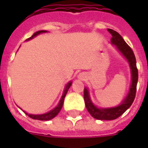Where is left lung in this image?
<instances>
[{"label":"left lung","mask_w":148,"mask_h":148,"mask_svg":"<svg viewBox=\"0 0 148 148\" xmlns=\"http://www.w3.org/2000/svg\"><path fill=\"white\" fill-rule=\"evenodd\" d=\"M108 31L111 34V44L117 47V50L123 54L124 58H126L129 63L131 71V85L127 96L125 97L124 101H122L120 105L115 108H98L91 102L89 96V92L87 88H84V98L85 102L86 108L90 115L95 119L97 120H105V121H110V120L117 119L121 115H122L130 107L134 101L137 90V84L138 80V71L136 65V58L133 51L129 47L121 36L117 33V31H114L112 29H108Z\"/></svg>","instance_id":"1"}]
</instances>
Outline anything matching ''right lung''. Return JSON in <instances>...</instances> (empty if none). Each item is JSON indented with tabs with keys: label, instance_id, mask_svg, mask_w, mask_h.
<instances>
[{
	"label": "right lung",
	"instance_id": "add662e5",
	"mask_svg": "<svg viewBox=\"0 0 148 148\" xmlns=\"http://www.w3.org/2000/svg\"><path fill=\"white\" fill-rule=\"evenodd\" d=\"M45 32H47V31H37V32H35V33L33 35L31 36V38H29L28 39H27L26 40H31V39L34 38L37 35H38V34H40L41 33H45ZM71 84H72L71 81H70L69 83L67 84V85H66L64 90V93H63L62 97H61V99H60V102H59V103H58V105L57 106L56 108H53V110H51V111L46 113V114H27V113L26 112H24V113H25L27 115H28V117H30L31 118L34 120H39V121H49V120L53 119V117H56V116L58 115V113L60 112V110H61V108H62L63 107V103H64V97L65 96H66V95H67V91H68V89H69L70 87L71 86Z\"/></svg>",
	"mask_w": 148,
	"mask_h": 148
}]
</instances>
